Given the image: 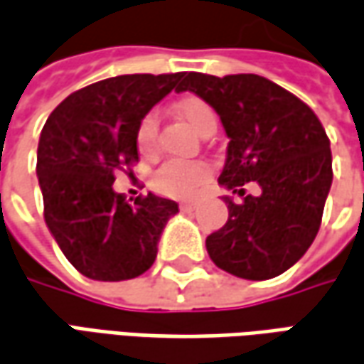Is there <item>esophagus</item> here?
Segmentation results:
<instances>
[{"label": "esophagus", "mask_w": 364, "mask_h": 364, "mask_svg": "<svg viewBox=\"0 0 364 364\" xmlns=\"http://www.w3.org/2000/svg\"><path fill=\"white\" fill-rule=\"evenodd\" d=\"M196 206V202L194 200H184V202H180V208L182 210H190V208H194Z\"/></svg>", "instance_id": "34e87169"}]
</instances>
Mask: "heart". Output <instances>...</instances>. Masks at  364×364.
Segmentation results:
<instances>
[{"instance_id":"heart-1","label":"heart","mask_w":364,"mask_h":364,"mask_svg":"<svg viewBox=\"0 0 364 364\" xmlns=\"http://www.w3.org/2000/svg\"><path fill=\"white\" fill-rule=\"evenodd\" d=\"M176 110L180 112V117L200 134L210 124H215L214 110L200 97H184L182 101H178ZM158 122L160 119H158L156 110H150L140 119L139 127H136V146L142 154H149L156 146ZM208 172L210 170L202 162H164L154 172L152 184L158 192L168 194V196H188V194H192V190L198 184H202L206 180Z\"/></svg>"}]
</instances>
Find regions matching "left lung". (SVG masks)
<instances>
[{"label":"left lung","instance_id":"8db88e82","mask_svg":"<svg viewBox=\"0 0 364 364\" xmlns=\"http://www.w3.org/2000/svg\"><path fill=\"white\" fill-rule=\"evenodd\" d=\"M192 91L220 114L228 156L218 182L244 196L228 204L224 228L206 237L212 262L242 279L263 282L287 272L319 232L333 182L327 132L295 95L259 75L188 73L178 92Z\"/></svg>","mask_w":364,"mask_h":364}]
</instances>
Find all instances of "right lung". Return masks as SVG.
I'll return each instance as SVG.
<instances>
[{"mask_svg":"<svg viewBox=\"0 0 364 364\" xmlns=\"http://www.w3.org/2000/svg\"><path fill=\"white\" fill-rule=\"evenodd\" d=\"M184 73L120 75L69 95L45 122L37 178L45 224L71 265L89 279L124 282L150 269L174 200L136 198L130 206L112 190L114 170L139 162L140 119Z\"/></svg>","mask_w":364,"mask_h":364,"instance_id":"add662e5","label":"right lung"}]
</instances>
